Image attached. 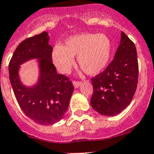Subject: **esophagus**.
<instances>
[{
    "instance_id": "1",
    "label": "esophagus",
    "mask_w": 154,
    "mask_h": 154,
    "mask_svg": "<svg viewBox=\"0 0 154 154\" xmlns=\"http://www.w3.org/2000/svg\"><path fill=\"white\" fill-rule=\"evenodd\" d=\"M73 85L75 88H77L81 85V82H79V81H73Z\"/></svg>"
}]
</instances>
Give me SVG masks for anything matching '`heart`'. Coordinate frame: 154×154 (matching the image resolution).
<instances>
[{
	"instance_id": "b5f03b06",
	"label": "heart",
	"mask_w": 154,
	"mask_h": 154,
	"mask_svg": "<svg viewBox=\"0 0 154 154\" xmlns=\"http://www.w3.org/2000/svg\"><path fill=\"white\" fill-rule=\"evenodd\" d=\"M112 51V42L104 34L80 33L66 38L63 46L55 45L51 58L57 70L67 73L77 56L78 65L87 74L97 75L107 67Z\"/></svg>"
}]
</instances>
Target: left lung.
<instances>
[{
	"instance_id": "1",
	"label": "left lung",
	"mask_w": 154,
	"mask_h": 154,
	"mask_svg": "<svg viewBox=\"0 0 154 154\" xmlns=\"http://www.w3.org/2000/svg\"><path fill=\"white\" fill-rule=\"evenodd\" d=\"M138 65L134 42L124 32L116 55L103 73L92 78L91 106L99 114L114 116L129 105L137 88Z\"/></svg>"
}]
</instances>
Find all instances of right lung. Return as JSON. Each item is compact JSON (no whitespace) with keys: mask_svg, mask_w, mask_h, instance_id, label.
<instances>
[{"mask_svg":"<svg viewBox=\"0 0 154 154\" xmlns=\"http://www.w3.org/2000/svg\"><path fill=\"white\" fill-rule=\"evenodd\" d=\"M49 40L47 32L23 40L16 49L8 66L10 83L21 110L28 118L45 126L63 118L73 92L71 81L56 71ZM34 59L38 78L33 85L26 86L19 75L21 65Z\"/></svg>","mask_w":154,"mask_h":154,"instance_id":"right-lung-1","label":"right lung"}]
</instances>
